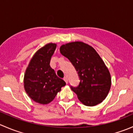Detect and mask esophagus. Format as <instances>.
<instances>
[{
  "mask_svg": "<svg viewBox=\"0 0 133 133\" xmlns=\"http://www.w3.org/2000/svg\"><path fill=\"white\" fill-rule=\"evenodd\" d=\"M64 81L65 82V83H66V84H68V78H67V77H65H65L64 78Z\"/></svg>",
  "mask_w": 133,
  "mask_h": 133,
  "instance_id": "esophagus-1",
  "label": "esophagus"
}]
</instances>
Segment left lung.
<instances>
[{
	"instance_id": "1",
	"label": "left lung",
	"mask_w": 133,
	"mask_h": 133,
	"mask_svg": "<svg viewBox=\"0 0 133 133\" xmlns=\"http://www.w3.org/2000/svg\"><path fill=\"white\" fill-rule=\"evenodd\" d=\"M60 53L69 59L80 78L76 88L71 87L78 100L87 106L102 102L111 85V75L105 63L91 45L82 42H72L62 45Z\"/></svg>"
}]
</instances>
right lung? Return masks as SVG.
Returning a JSON list of instances; mask_svg holds the SVG:
<instances>
[{
	"mask_svg": "<svg viewBox=\"0 0 133 133\" xmlns=\"http://www.w3.org/2000/svg\"><path fill=\"white\" fill-rule=\"evenodd\" d=\"M57 48L49 43L38 49L29 62L24 78V89L30 98L41 104H48L65 85L51 68L50 60Z\"/></svg>",
	"mask_w": 133,
	"mask_h": 133,
	"instance_id": "1",
	"label": "right lung"
}]
</instances>
